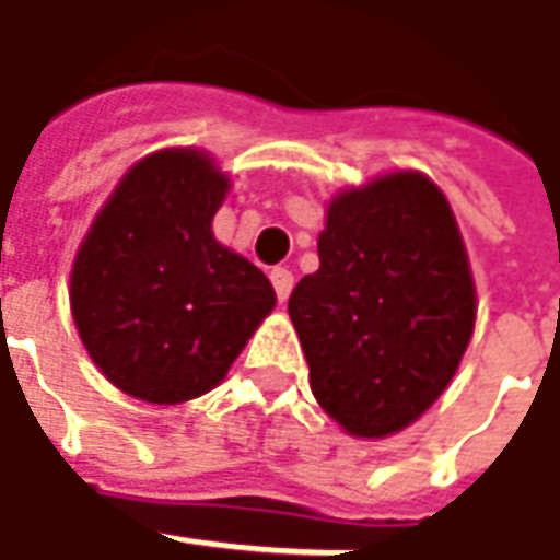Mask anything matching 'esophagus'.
I'll use <instances>...</instances> for the list:
<instances>
[{
    "label": "esophagus",
    "mask_w": 560,
    "mask_h": 560,
    "mask_svg": "<svg viewBox=\"0 0 560 560\" xmlns=\"http://www.w3.org/2000/svg\"><path fill=\"white\" fill-rule=\"evenodd\" d=\"M269 281H272V288H276V298L288 300L291 288H294V276H291V269H284V266H276V269L269 272Z\"/></svg>",
    "instance_id": "esophagus-1"
}]
</instances>
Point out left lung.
Wrapping results in <instances>:
<instances>
[{
  "label": "left lung",
  "mask_w": 560,
  "mask_h": 560,
  "mask_svg": "<svg viewBox=\"0 0 560 560\" xmlns=\"http://www.w3.org/2000/svg\"><path fill=\"white\" fill-rule=\"evenodd\" d=\"M288 313L318 406L357 436L412 424L453 381L474 331V281L443 191L394 173L338 195L318 269Z\"/></svg>",
  "instance_id": "8db88e82"
}]
</instances>
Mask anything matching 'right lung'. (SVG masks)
Wrapping results in <instances>:
<instances>
[{
  "label": "right lung",
  "mask_w": 560,
  "mask_h": 560,
  "mask_svg": "<svg viewBox=\"0 0 560 560\" xmlns=\"http://www.w3.org/2000/svg\"><path fill=\"white\" fill-rule=\"evenodd\" d=\"M225 191L201 151H158L92 222L70 306L89 357L124 394L161 406L207 394L276 306L269 279L210 232Z\"/></svg>",
  "instance_id": "obj_1"
}]
</instances>
